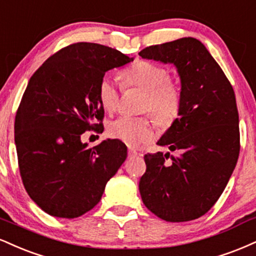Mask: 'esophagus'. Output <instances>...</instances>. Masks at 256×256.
Returning <instances> with one entry per match:
<instances>
[{"label":"esophagus","mask_w":256,"mask_h":256,"mask_svg":"<svg viewBox=\"0 0 256 256\" xmlns=\"http://www.w3.org/2000/svg\"><path fill=\"white\" fill-rule=\"evenodd\" d=\"M128 158H134V156L138 155V152L134 149V148H128Z\"/></svg>","instance_id":"34e87169"}]
</instances>
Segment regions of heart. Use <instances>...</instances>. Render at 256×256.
<instances>
[{"label": "heart", "mask_w": 256, "mask_h": 256, "mask_svg": "<svg viewBox=\"0 0 256 256\" xmlns=\"http://www.w3.org/2000/svg\"><path fill=\"white\" fill-rule=\"evenodd\" d=\"M126 87H136L146 93L143 110H149L156 124L167 128L176 120L181 107V89L169 78V72L161 64L138 60L122 70ZM120 90L114 81L104 76L98 86V98L106 112H113L119 104ZM108 134L128 146H140L152 136L149 116H119L110 122Z\"/></svg>", "instance_id": "obj_1"}]
</instances>
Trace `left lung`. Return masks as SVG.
<instances>
[{"label": "left lung", "mask_w": 256, "mask_h": 256, "mask_svg": "<svg viewBox=\"0 0 256 256\" xmlns=\"http://www.w3.org/2000/svg\"><path fill=\"white\" fill-rule=\"evenodd\" d=\"M138 54L174 64L181 78L178 118L158 142L178 155L144 156L142 200L163 220H196L220 199L238 158V110L232 86L198 39L152 45Z\"/></svg>", "instance_id": "8db88e82"}]
</instances>
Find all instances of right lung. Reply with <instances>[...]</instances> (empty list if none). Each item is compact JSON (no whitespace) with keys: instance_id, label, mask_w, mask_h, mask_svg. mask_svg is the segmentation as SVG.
Segmentation results:
<instances>
[{"instance_id":"add662e5","label":"right lung","mask_w":256,"mask_h":256,"mask_svg":"<svg viewBox=\"0 0 256 256\" xmlns=\"http://www.w3.org/2000/svg\"><path fill=\"white\" fill-rule=\"evenodd\" d=\"M132 60L108 46L75 42L30 78L15 116L18 163L26 192L50 216L76 218L90 211L126 160L120 140L87 148L81 134L102 128L100 80Z\"/></svg>"}]
</instances>
